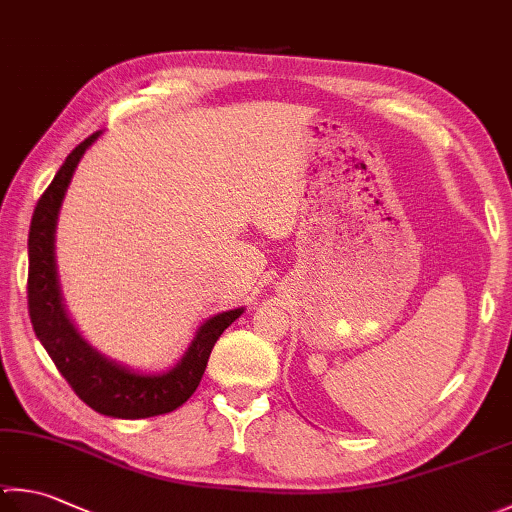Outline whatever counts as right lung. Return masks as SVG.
Here are the masks:
<instances>
[{
    "label": "right lung",
    "mask_w": 512,
    "mask_h": 512,
    "mask_svg": "<svg viewBox=\"0 0 512 512\" xmlns=\"http://www.w3.org/2000/svg\"><path fill=\"white\" fill-rule=\"evenodd\" d=\"M98 136L100 131H95L93 136L77 144L42 198L37 200L31 231H28V314H31L37 339L46 347L55 368L86 406L118 419L158 417V414L180 408L196 392L218 336L243 314V310L238 307V310L211 316L198 330L182 361L167 374H136L113 361H106L91 345L84 343L62 307L55 276L53 234L57 211H60L64 191L69 187L77 162Z\"/></svg>",
    "instance_id": "obj_1"
}]
</instances>
